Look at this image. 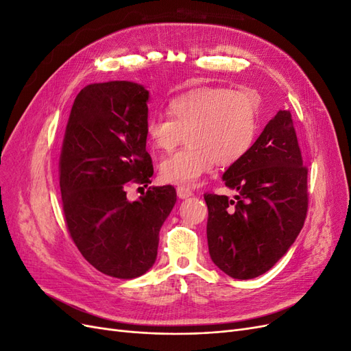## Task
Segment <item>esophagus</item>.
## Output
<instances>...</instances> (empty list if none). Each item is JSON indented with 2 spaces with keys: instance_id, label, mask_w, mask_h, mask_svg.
Listing matches in <instances>:
<instances>
[{
  "instance_id": "obj_1",
  "label": "esophagus",
  "mask_w": 351,
  "mask_h": 351,
  "mask_svg": "<svg viewBox=\"0 0 351 351\" xmlns=\"http://www.w3.org/2000/svg\"><path fill=\"white\" fill-rule=\"evenodd\" d=\"M192 195H193V192L187 186H178L177 187V196L180 199H187V197H190Z\"/></svg>"
}]
</instances>
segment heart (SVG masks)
<instances>
[{
  "mask_svg": "<svg viewBox=\"0 0 351 351\" xmlns=\"http://www.w3.org/2000/svg\"><path fill=\"white\" fill-rule=\"evenodd\" d=\"M169 117H149L146 137L158 151L187 145L159 165L164 182L192 186L219 167L237 164L253 146L259 132V102L249 89L204 86L178 95L168 104Z\"/></svg>",
  "mask_w": 351,
  "mask_h": 351,
  "instance_id": "obj_1",
  "label": "heart"
}]
</instances>
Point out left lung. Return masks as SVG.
I'll return each mask as SVG.
<instances>
[{
	"instance_id": "obj_1",
	"label": "left lung",
	"mask_w": 351,
	"mask_h": 351,
	"mask_svg": "<svg viewBox=\"0 0 351 351\" xmlns=\"http://www.w3.org/2000/svg\"><path fill=\"white\" fill-rule=\"evenodd\" d=\"M307 169L291 114L278 111L250 151L224 173L228 196L205 193L210 259L231 278L269 271L303 228L309 192Z\"/></svg>"
}]
</instances>
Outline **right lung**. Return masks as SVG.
<instances>
[{
	"instance_id": "add662e5",
	"label": "right lung",
	"mask_w": 351,
	"mask_h": 351,
	"mask_svg": "<svg viewBox=\"0 0 351 351\" xmlns=\"http://www.w3.org/2000/svg\"><path fill=\"white\" fill-rule=\"evenodd\" d=\"M149 92L132 82L89 84L74 99L62 139L58 176L69 234L92 267L130 280L149 269L159 230L171 212L173 186L127 199L132 184L152 183L146 152Z\"/></svg>"
}]
</instances>
